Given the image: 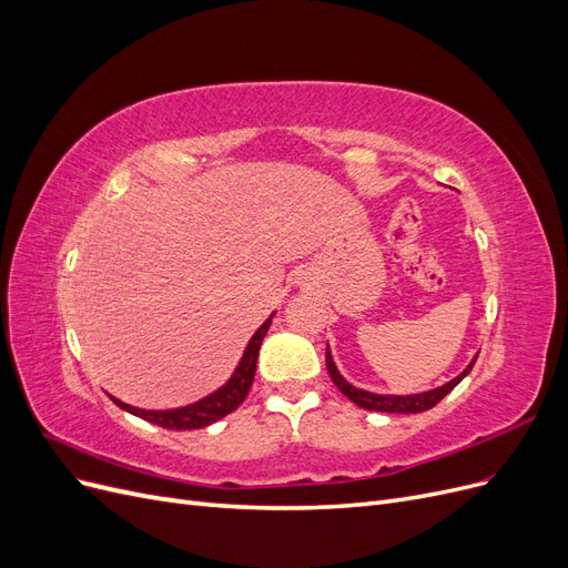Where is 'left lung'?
<instances>
[{
    "label": "left lung",
    "mask_w": 568,
    "mask_h": 568,
    "mask_svg": "<svg viewBox=\"0 0 568 568\" xmlns=\"http://www.w3.org/2000/svg\"><path fill=\"white\" fill-rule=\"evenodd\" d=\"M476 357L467 365V369H464L459 376H455V379H450L448 384H443V386H438L434 390L412 393V395H382V393H369V390H363V388H355L353 384H348L338 374V369L334 365V357L329 353V346H326V369H329V376H332V382L336 384V388L343 395H346L348 400H353L355 405H359L363 409H369V412H398V415H412V412L432 409L436 403H440L445 395H448L464 379V376L471 372Z\"/></svg>",
    "instance_id": "obj_1"
}]
</instances>
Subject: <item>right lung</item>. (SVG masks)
Returning <instances> with one entry per match:
<instances>
[{"label": "right lung", "instance_id": "1", "mask_svg": "<svg viewBox=\"0 0 568 568\" xmlns=\"http://www.w3.org/2000/svg\"><path fill=\"white\" fill-rule=\"evenodd\" d=\"M274 313L257 326V332L253 334V338L248 341V346L242 355V363L236 365L234 374L230 376V382L217 388L215 393L205 395L203 400L192 403L186 407H178V409H140V407H132L123 400H118L111 395V400L120 407L130 412V415L146 419L156 426L163 428H173V432H186V428H203L209 426L222 417H227L230 412H234L239 405L244 403V398L251 390L253 384V376H255V365H257V351H261V343L270 329V322H272Z\"/></svg>", "mask_w": 568, "mask_h": 568}]
</instances>
